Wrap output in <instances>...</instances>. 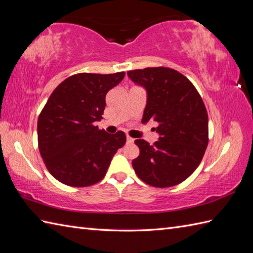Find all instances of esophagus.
Returning <instances> with one entry per match:
<instances>
[{
    "mask_svg": "<svg viewBox=\"0 0 253 253\" xmlns=\"http://www.w3.org/2000/svg\"><path fill=\"white\" fill-rule=\"evenodd\" d=\"M126 138H127V142H128V143H131V142H133V138H131L130 136H128V135H127V137H126Z\"/></svg>",
    "mask_w": 253,
    "mask_h": 253,
    "instance_id": "obj_1",
    "label": "esophagus"
}]
</instances>
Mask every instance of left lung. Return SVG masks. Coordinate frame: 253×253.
<instances>
[{
  "label": "left lung",
  "instance_id": "1",
  "mask_svg": "<svg viewBox=\"0 0 253 253\" xmlns=\"http://www.w3.org/2000/svg\"><path fill=\"white\" fill-rule=\"evenodd\" d=\"M133 83L148 91L142 123H158L159 141L152 146L137 139L140 154L132 161L137 176L146 184L168 188L180 184L201 163L209 143L208 112L195 85L169 67L127 72Z\"/></svg>",
  "mask_w": 253,
  "mask_h": 253
}]
</instances>
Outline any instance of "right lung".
<instances>
[{
  "label": "right lung",
  "mask_w": 253,
  "mask_h": 253,
  "mask_svg": "<svg viewBox=\"0 0 253 253\" xmlns=\"http://www.w3.org/2000/svg\"><path fill=\"white\" fill-rule=\"evenodd\" d=\"M125 72L79 73L57 85L38 118V147L50 174L62 184L88 187L104 178L112 158L126 143L124 131L107 133L105 96Z\"/></svg>",
  "instance_id": "1"
}]
</instances>
